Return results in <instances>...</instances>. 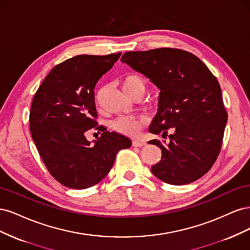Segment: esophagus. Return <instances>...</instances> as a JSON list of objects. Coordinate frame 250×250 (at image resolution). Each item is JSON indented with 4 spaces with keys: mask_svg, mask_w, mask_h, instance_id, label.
Masks as SVG:
<instances>
[{
    "mask_svg": "<svg viewBox=\"0 0 250 250\" xmlns=\"http://www.w3.org/2000/svg\"><path fill=\"white\" fill-rule=\"evenodd\" d=\"M132 145H133L134 147H143V146H145V145H146V143H145V142H143V141H138V140H135V141H133V142H132Z\"/></svg>",
    "mask_w": 250,
    "mask_h": 250,
    "instance_id": "1",
    "label": "esophagus"
}]
</instances>
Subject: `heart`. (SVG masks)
I'll return each mask as SVG.
<instances>
[{"instance_id":"b5f03b06","label":"heart","mask_w":250,"mask_h":250,"mask_svg":"<svg viewBox=\"0 0 250 250\" xmlns=\"http://www.w3.org/2000/svg\"><path fill=\"white\" fill-rule=\"evenodd\" d=\"M123 88H135L140 87L145 89V83L144 80L137 76V75H128L127 77L124 78L122 82ZM147 123L146 118L144 117H120L113 121L111 126L116 131L131 135V137H137L141 132L143 126Z\"/></svg>"}]
</instances>
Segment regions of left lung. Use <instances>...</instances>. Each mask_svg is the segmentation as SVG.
<instances>
[{"label":"left lung","instance_id":"8db88e82","mask_svg":"<svg viewBox=\"0 0 250 250\" xmlns=\"http://www.w3.org/2000/svg\"><path fill=\"white\" fill-rule=\"evenodd\" d=\"M121 60L161 90L149 131L163 138L172 131L167 145L149 142L162 150V160L151 172L174 186L202 177L220 153L228 122L216 77L197 56L180 49L126 52Z\"/></svg>","mask_w":250,"mask_h":250}]
</instances>
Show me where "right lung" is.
Returning <instances> with one entry per match:
<instances>
[{
  "label": "right lung",
  "instance_id": "1",
  "mask_svg": "<svg viewBox=\"0 0 250 250\" xmlns=\"http://www.w3.org/2000/svg\"><path fill=\"white\" fill-rule=\"evenodd\" d=\"M77 55L57 64L37 89L30 110V131L51 175L71 188H87L107 175L121 149L131 141L97 126L95 86L120 58ZM103 134L94 144L85 132L92 127ZM100 133V132H99Z\"/></svg>",
  "mask_w": 250,
  "mask_h": 250
}]
</instances>
